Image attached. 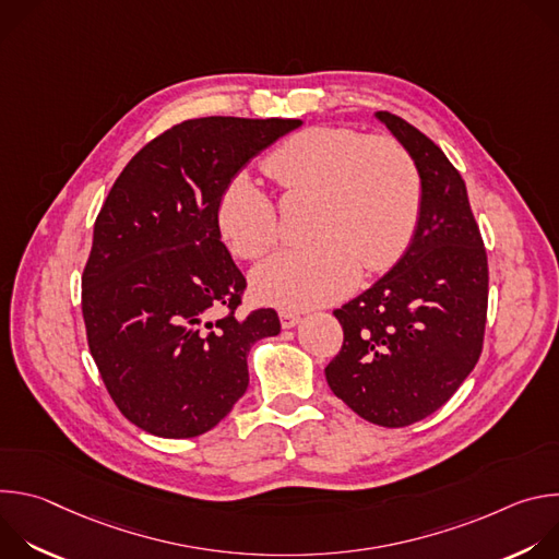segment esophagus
Returning a JSON list of instances; mask_svg holds the SVG:
<instances>
[{
    "mask_svg": "<svg viewBox=\"0 0 559 559\" xmlns=\"http://www.w3.org/2000/svg\"><path fill=\"white\" fill-rule=\"evenodd\" d=\"M278 316H281V325H283L285 330L296 328V325L300 323V316H298V313H294V311H281Z\"/></svg>",
    "mask_w": 559,
    "mask_h": 559,
    "instance_id": "34e87169",
    "label": "esophagus"
}]
</instances>
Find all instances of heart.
Returning a JSON list of instances; mask_svg holds the SVG:
<instances>
[{"label":"heart","mask_w":559,"mask_h":559,"mask_svg":"<svg viewBox=\"0 0 559 559\" xmlns=\"http://www.w3.org/2000/svg\"><path fill=\"white\" fill-rule=\"evenodd\" d=\"M285 197H313L311 236L252 276L254 294L285 309H307L343 296L367 274L384 272L407 250L423 203L412 154L391 136H365L345 126H311L278 143L263 164ZM216 223L229 250L263 259L278 241L274 199L250 177L221 192Z\"/></svg>","instance_id":"b5f03b06"}]
</instances>
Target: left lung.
<instances>
[{
  "label": "left lung",
  "instance_id": "8db88e82",
  "mask_svg": "<svg viewBox=\"0 0 559 559\" xmlns=\"http://www.w3.org/2000/svg\"><path fill=\"white\" fill-rule=\"evenodd\" d=\"M412 154L423 183L412 243L380 281L334 311L343 347L328 384L360 418L407 427L438 412L483 354L489 265L466 186L418 128L376 112Z\"/></svg>",
  "mask_w": 559,
  "mask_h": 559
}]
</instances>
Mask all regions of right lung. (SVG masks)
I'll list each match as a JSON object with an SVG mask.
<instances>
[{"label":"right lung","instance_id":"1","mask_svg":"<svg viewBox=\"0 0 559 559\" xmlns=\"http://www.w3.org/2000/svg\"><path fill=\"white\" fill-rule=\"evenodd\" d=\"M300 119L203 117L123 168L95 221L82 276L91 354L119 412L158 438L216 427L250 384L248 354L281 332L274 309L236 316L246 276L216 205L250 158Z\"/></svg>","mask_w":559,"mask_h":559}]
</instances>
